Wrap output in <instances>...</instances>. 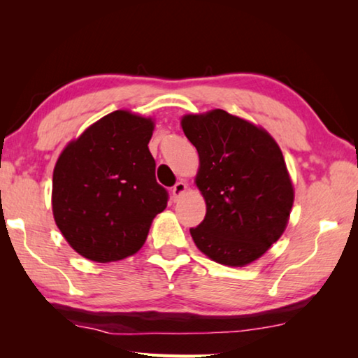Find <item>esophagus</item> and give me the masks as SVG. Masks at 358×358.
I'll return each mask as SVG.
<instances>
[{"label": "esophagus", "mask_w": 358, "mask_h": 358, "mask_svg": "<svg viewBox=\"0 0 358 358\" xmlns=\"http://www.w3.org/2000/svg\"><path fill=\"white\" fill-rule=\"evenodd\" d=\"M186 183L185 181H177V183H175V186L172 187V194H173V197L175 199H178L180 196H183L185 194V191H186Z\"/></svg>", "instance_id": "obj_1"}]
</instances>
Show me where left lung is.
I'll return each instance as SVG.
<instances>
[{"mask_svg":"<svg viewBox=\"0 0 358 358\" xmlns=\"http://www.w3.org/2000/svg\"><path fill=\"white\" fill-rule=\"evenodd\" d=\"M181 128L199 153L196 185L207 215L189 229L194 243L217 264L254 262L281 237L294 186L280 147L265 129L216 108L185 115Z\"/></svg>","mask_w":358,"mask_h":358,"instance_id":"obj_1","label":"left lung"}]
</instances>
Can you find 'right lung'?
Segmentation results:
<instances>
[{"instance_id":"1","label":"right lung","mask_w":358,"mask_h":358,"mask_svg":"<svg viewBox=\"0 0 358 358\" xmlns=\"http://www.w3.org/2000/svg\"><path fill=\"white\" fill-rule=\"evenodd\" d=\"M155 123L115 110L59 155L52 185L53 217L66 241L94 262L136 254L151 221L167 207L148 150Z\"/></svg>"}]
</instances>
